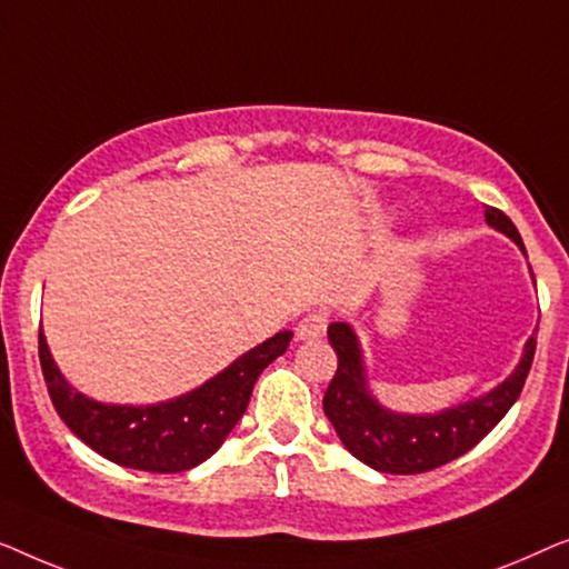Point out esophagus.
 <instances>
[{
  "label": "esophagus",
  "instance_id": "34e87169",
  "mask_svg": "<svg viewBox=\"0 0 569 569\" xmlns=\"http://www.w3.org/2000/svg\"><path fill=\"white\" fill-rule=\"evenodd\" d=\"M327 322H330L327 311H311L296 327V335H299V340H319L327 332Z\"/></svg>",
  "mask_w": 569,
  "mask_h": 569
}]
</instances>
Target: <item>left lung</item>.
<instances>
[{"mask_svg":"<svg viewBox=\"0 0 569 569\" xmlns=\"http://www.w3.org/2000/svg\"><path fill=\"white\" fill-rule=\"evenodd\" d=\"M485 219L523 250L516 223L500 208L487 206ZM327 338L338 353V371L325 391V415L356 459L387 475H422L475 448L521 397L536 353V338H528L513 376H508L487 397L471 399L438 415H397L383 410L368 395L361 350L353 330L346 322H332L327 327Z\"/></svg>","mask_w":569,"mask_h":569,"instance_id":"obj_1","label":"left lung"}]
</instances>
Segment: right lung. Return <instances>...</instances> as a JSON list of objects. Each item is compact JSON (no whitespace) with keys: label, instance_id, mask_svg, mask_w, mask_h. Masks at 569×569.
I'll return each mask as SVG.
<instances>
[{"label":"right lung","instance_id":"1","mask_svg":"<svg viewBox=\"0 0 569 569\" xmlns=\"http://www.w3.org/2000/svg\"><path fill=\"white\" fill-rule=\"evenodd\" d=\"M288 342L291 332H278L203 387L154 407L100 405L79 395L56 368L43 332H38V358L51 402L71 433L121 467L172 475L193 469L219 451L250 405L262 368L283 356Z\"/></svg>","mask_w":569,"mask_h":569}]
</instances>
